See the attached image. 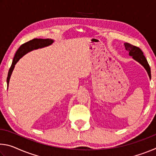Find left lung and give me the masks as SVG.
I'll use <instances>...</instances> for the list:
<instances>
[{"instance_id": "obj_1", "label": "left lung", "mask_w": 156, "mask_h": 156, "mask_svg": "<svg viewBox=\"0 0 156 156\" xmlns=\"http://www.w3.org/2000/svg\"><path fill=\"white\" fill-rule=\"evenodd\" d=\"M124 44H125L126 50L129 53V56H131L133 59H135L136 61H138L143 66L145 69L147 70L150 79H151V68H150L149 63H148L146 58L144 56L142 50L138 47L134 46L130 43H125Z\"/></svg>"}]
</instances>
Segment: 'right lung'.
Returning <instances> with one entry per match:
<instances>
[{
	"mask_svg": "<svg viewBox=\"0 0 156 156\" xmlns=\"http://www.w3.org/2000/svg\"><path fill=\"white\" fill-rule=\"evenodd\" d=\"M54 41L51 40V39H41V38H34L33 40H31L30 41L27 42L24 44H23L17 50L15 56L13 59L12 64L11 67L9 68L8 76L7 78V86L9 85V82L10 77H11L12 73L14 70V68L15 67V65L16 64L17 62L20 60V58H22L23 56L27 54L29 51H32L34 49H36L38 48H42V47H47L53 43Z\"/></svg>",
	"mask_w": 156,
	"mask_h": 156,
	"instance_id": "obj_1",
	"label": "right lung"
}]
</instances>
